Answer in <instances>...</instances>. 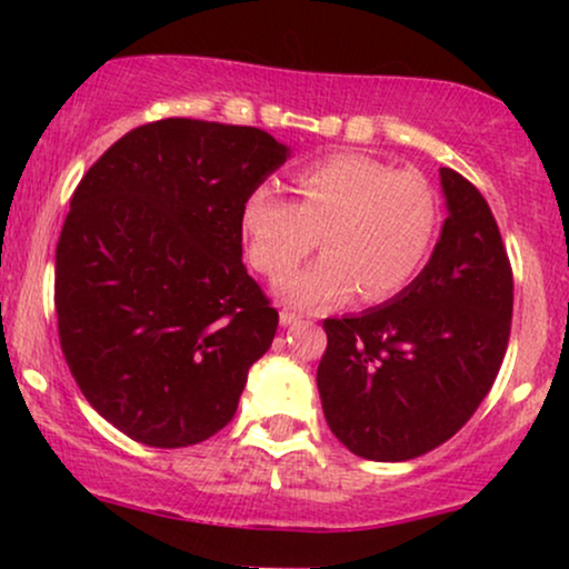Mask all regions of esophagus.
I'll return each instance as SVG.
<instances>
[{
  "label": "esophagus",
  "mask_w": 569,
  "mask_h": 569,
  "mask_svg": "<svg viewBox=\"0 0 569 569\" xmlns=\"http://www.w3.org/2000/svg\"><path fill=\"white\" fill-rule=\"evenodd\" d=\"M302 321V316L299 312H291V310H280V326H293Z\"/></svg>",
  "instance_id": "obj_1"
}]
</instances>
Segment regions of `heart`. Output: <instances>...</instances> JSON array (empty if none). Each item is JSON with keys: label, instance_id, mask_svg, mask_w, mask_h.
Returning a JSON list of instances; mask_svg holds the SVG:
<instances>
[{"label": "heart", "instance_id": "1", "mask_svg": "<svg viewBox=\"0 0 569 569\" xmlns=\"http://www.w3.org/2000/svg\"><path fill=\"white\" fill-rule=\"evenodd\" d=\"M291 189L293 202L262 181L238 213L248 262L272 278L302 262L321 232L323 257L276 283L286 305H339L356 291L363 302H385L422 272L439 232V198L420 173L337 152L293 171Z\"/></svg>", "mask_w": 569, "mask_h": 569}]
</instances>
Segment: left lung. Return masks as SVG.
Wrapping results in <instances>:
<instances>
[{
  "label": "left lung",
  "mask_w": 569,
  "mask_h": 569,
  "mask_svg": "<svg viewBox=\"0 0 569 569\" xmlns=\"http://www.w3.org/2000/svg\"><path fill=\"white\" fill-rule=\"evenodd\" d=\"M439 173L449 217L426 270L388 305L323 321L326 422L367 460H411L452 439L508 348L513 272L498 221L471 181Z\"/></svg>",
  "instance_id": "1"
}]
</instances>
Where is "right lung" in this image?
I'll return each instance as SVG.
<instances>
[{
	"label": "right lung",
	"instance_id": "right-lung-1",
	"mask_svg": "<svg viewBox=\"0 0 569 569\" xmlns=\"http://www.w3.org/2000/svg\"><path fill=\"white\" fill-rule=\"evenodd\" d=\"M286 158L259 128L168 117L112 143L71 194L56 248L61 350L90 407L133 441L189 447L234 417L278 329L238 213Z\"/></svg>",
	"mask_w": 569,
	"mask_h": 569
}]
</instances>
